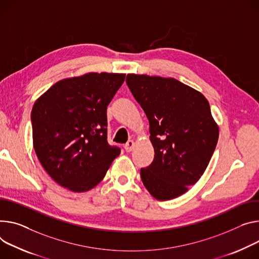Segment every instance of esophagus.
<instances>
[{
	"label": "esophagus",
	"instance_id": "obj_1",
	"mask_svg": "<svg viewBox=\"0 0 259 259\" xmlns=\"http://www.w3.org/2000/svg\"><path fill=\"white\" fill-rule=\"evenodd\" d=\"M134 146H135V142L134 140H128V143L125 145V150L126 152H131L133 149H134Z\"/></svg>",
	"mask_w": 259,
	"mask_h": 259
}]
</instances>
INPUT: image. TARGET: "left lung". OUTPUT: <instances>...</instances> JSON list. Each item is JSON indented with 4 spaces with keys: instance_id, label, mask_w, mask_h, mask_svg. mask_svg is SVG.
<instances>
[{
    "instance_id": "1",
    "label": "left lung",
    "mask_w": 259,
    "mask_h": 259,
    "mask_svg": "<svg viewBox=\"0 0 259 259\" xmlns=\"http://www.w3.org/2000/svg\"><path fill=\"white\" fill-rule=\"evenodd\" d=\"M126 82L150 123L155 156L140 169L150 194L169 200L189 190L213 156L219 127L202 94L178 79L127 75Z\"/></svg>"
}]
</instances>
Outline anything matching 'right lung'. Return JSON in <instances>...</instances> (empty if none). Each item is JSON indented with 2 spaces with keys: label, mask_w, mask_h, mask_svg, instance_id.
<instances>
[{
  "label": "right lung",
  "mask_w": 259,
  "mask_h": 259,
  "mask_svg": "<svg viewBox=\"0 0 259 259\" xmlns=\"http://www.w3.org/2000/svg\"><path fill=\"white\" fill-rule=\"evenodd\" d=\"M125 76L90 72L65 78L33 106L36 155L51 178L70 191L93 189L121 153L108 145L106 109Z\"/></svg>",
  "instance_id": "1"
}]
</instances>
